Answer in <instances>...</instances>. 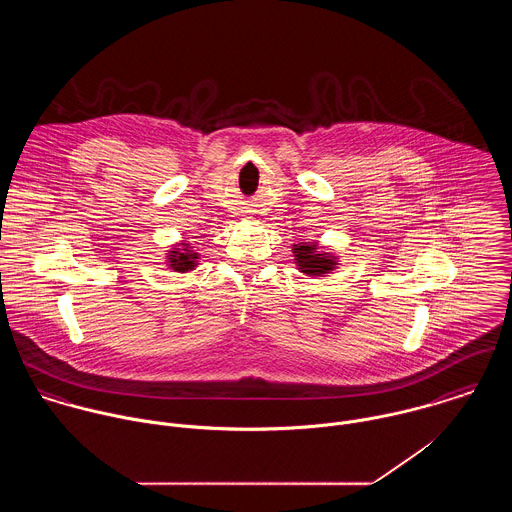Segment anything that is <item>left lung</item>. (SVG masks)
<instances>
[{
  "instance_id": "obj_1",
  "label": "left lung",
  "mask_w": 512,
  "mask_h": 512,
  "mask_svg": "<svg viewBox=\"0 0 512 512\" xmlns=\"http://www.w3.org/2000/svg\"><path fill=\"white\" fill-rule=\"evenodd\" d=\"M293 252H295L297 266H299V270L303 274L321 276V274H327L329 270H333V266H335V258L333 256H325V254H317L313 244L297 246Z\"/></svg>"
}]
</instances>
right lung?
Listing matches in <instances>:
<instances>
[{
    "label": "right lung",
    "instance_id": "1",
    "mask_svg": "<svg viewBox=\"0 0 512 512\" xmlns=\"http://www.w3.org/2000/svg\"><path fill=\"white\" fill-rule=\"evenodd\" d=\"M189 248V244L185 246V248H181L184 250L183 253L180 252L179 248H175V250H171L169 254H171V258H169V266L175 270V272H189V270H193V266H195V260H197V254H193L191 250H187Z\"/></svg>",
    "mask_w": 512,
    "mask_h": 512
}]
</instances>
